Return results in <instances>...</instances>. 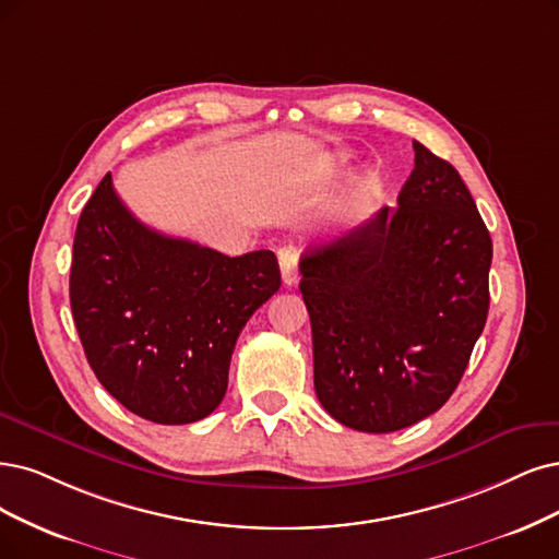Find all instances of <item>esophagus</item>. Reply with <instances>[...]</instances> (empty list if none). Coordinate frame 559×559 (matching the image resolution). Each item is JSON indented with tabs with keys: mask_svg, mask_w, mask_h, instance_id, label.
Returning a JSON list of instances; mask_svg holds the SVG:
<instances>
[{
	"mask_svg": "<svg viewBox=\"0 0 559 559\" xmlns=\"http://www.w3.org/2000/svg\"><path fill=\"white\" fill-rule=\"evenodd\" d=\"M278 264H281V276L285 285H295L299 276V253L293 246H283L278 251Z\"/></svg>",
	"mask_w": 559,
	"mask_h": 559,
	"instance_id": "1",
	"label": "esophagus"
}]
</instances>
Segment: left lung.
<instances>
[{
    "label": "left lung",
    "instance_id": "8db88e82",
    "mask_svg": "<svg viewBox=\"0 0 559 559\" xmlns=\"http://www.w3.org/2000/svg\"><path fill=\"white\" fill-rule=\"evenodd\" d=\"M415 147L399 206L301 258L322 407L347 428L394 432L459 386L488 318L492 241L451 163Z\"/></svg>",
    "mask_w": 559,
    "mask_h": 559
}]
</instances>
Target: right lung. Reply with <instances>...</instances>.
<instances>
[{
    "label": "right lung",
    "instance_id": "1",
    "mask_svg": "<svg viewBox=\"0 0 559 559\" xmlns=\"http://www.w3.org/2000/svg\"><path fill=\"white\" fill-rule=\"evenodd\" d=\"M278 287L272 251L230 258L160 235L127 210L110 173L80 214L69 281L78 336L103 389L147 421L212 415L243 324Z\"/></svg>",
    "mask_w": 559,
    "mask_h": 559
}]
</instances>
